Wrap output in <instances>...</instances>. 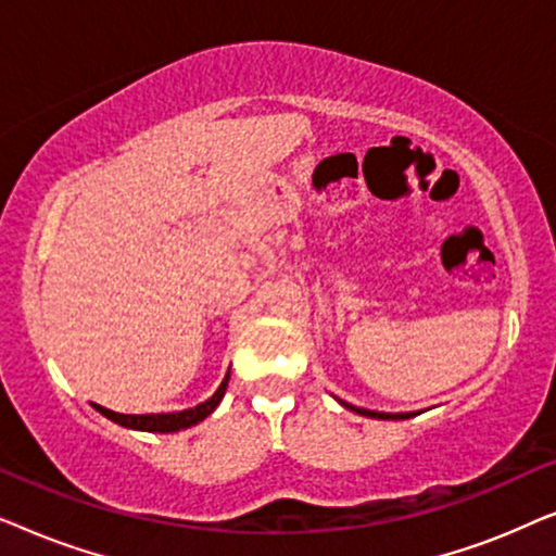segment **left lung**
I'll return each instance as SVG.
<instances>
[{"mask_svg": "<svg viewBox=\"0 0 556 556\" xmlns=\"http://www.w3.org/2000/svg\"><path fill=\"white\" fill-rule=\"evenodd\" d=\"M339 402H341V405H344L346 409H352V413H356V415L377 417V420H407V417H413V413H397V415H392V413H375V409H364V407L349 405V402H344V400H339Z\"/></svg>", "mask_w": 556, "mask_h": 556, "instance_id": "8db88e82", "label": "left lung"}]
</instances>
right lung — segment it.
Listing matches in <instances>:
<instances>
[{
	"label": "right lung",
	"instance_id": "obj_1",
	"mask_svg": "<svg viewBox=\"0 0 556 556\" xmlns=\"http://www.w3.org/2000/svg\"><path fill=\"white\" fill-rule=\"evenodd\" d=\"M227 382H230V371H227L223 384L217 387V392L212 394L210 400H204L202 405L197 407H189V409H181V413H156V415H121V413H113V409H105L101 405H93L98 413L109 417V420L124 425V428H131V430H147V432H177V430H185V428H192V425L202 422L204 417L215 413V407L219 405V400L225 397V390H227Z\"/></svg>",
	"mask_w": 556,
	"mask_h": 556
}]
</instances>
